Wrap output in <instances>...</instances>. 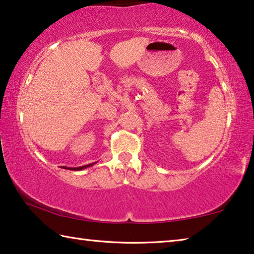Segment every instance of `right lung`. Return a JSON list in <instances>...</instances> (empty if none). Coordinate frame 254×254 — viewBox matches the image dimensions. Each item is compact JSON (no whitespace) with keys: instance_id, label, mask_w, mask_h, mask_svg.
Returning <instances> with one entry per match:
<instances>
[{"instance_id":"right-lung-1","label":"right lung","mask_w":254,"mask_h":254,"mask_svg":"<svg viewBox=\"0 0 254 254\" xmlns=\"http://www.w3.org/2000/svg\"><path fill=\"white\" fill-rule=\"evenodd\" d=\"M93 163H89L87 166H81V167H76V168H67V167H63L64 169H68V170H81V169H85L87 168V167H91Z\"/></svg>"}]
</instances>
